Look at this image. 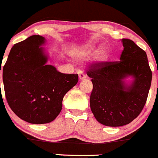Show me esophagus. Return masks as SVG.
<instances>
[{
	"label": "esophagus",
	"instance_id": "esophagus-1",
	"mask_svg": "<svg viewBox=\"0 0 158 158\" xmlns=\"http://www.w3.org/2000/svg\"><path fill=\"white\" fill-rule=\"evenodd\" d=\"M78 75H79V80H83V79H85V74H84L83 71H82V70H79L78 71Z\"/></svg>",
	"mask_w": 158,
	"mask_h": 158
}]
</instances>
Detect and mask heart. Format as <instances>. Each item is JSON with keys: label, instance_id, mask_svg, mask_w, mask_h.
<instances>
[{"label": "heart", "instance_id": "heart-1", "mask_svg": "<svg viewBox=\"0 0 158 158\" xmlns=\"http://www.w3.org/2000/svg\"><path fill=\"white\" fill-rule=\"evenodd\" d=\"M96 49V46L93 44H89L83 47L82 50L79 52H76L73 53V56L77 60H82L85 57L89 56L92 53H93ZM110 57V50L109 48L106 47H101L96 51L93 56V62L97 66H102L105 63H107Z\"/></svg>", "mask_w": 158, "mask_h": 158}]
</instances>
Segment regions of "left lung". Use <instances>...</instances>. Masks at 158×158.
Returning <instances> with one entry per match:
<instances>
[{
	"mask_svg": "<svg viewBox=\"0 0 158 158\" xmlns=\"http://www.w3.org/2000/svg\"><path fill=\"white\" fill-rule=\"evenodd\" d=\"M120 61L91 66L87 75L93 89L90 108L99 123L109 127L128 125L145 105L152 73L147 54L132 40L122 39ZM131 77L132 80L126 79Z\"/></svg>",
	"mask_w": 158,
	"mask_h": 158,
	"instance_id": "8db88e82",
	"label": "left lung"
}]
</instances>
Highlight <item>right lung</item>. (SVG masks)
Instances as JSON below:
<instances>
[{"mask_svg":"<svg viewBox=\"0 0 158 158\" xmlns=\"http://www.w3.org/2000/svg\"><path fill=\"white\" fill-rule=\"evenodd\" d=\"M45 38L33 35L16 44L3 68L9 106L22 120L49 123L58 116L66 92L77 84V74H64L47 64ZM1 74V69H0Z\"/></svg>","mask_w":158,"mask_h":158,"instance_id":"right-lung-1","label":"right lung"}]
</instances>
